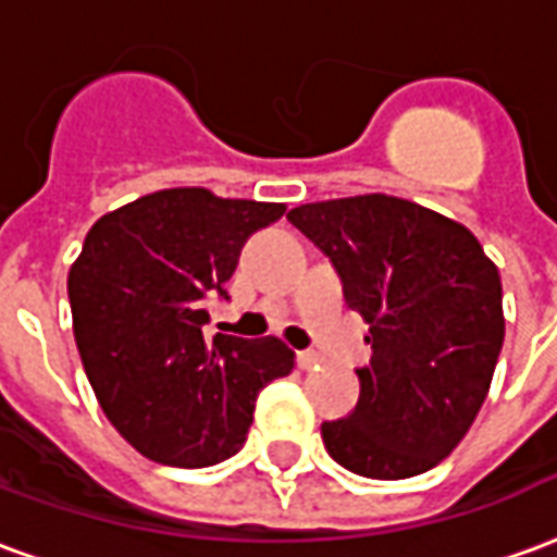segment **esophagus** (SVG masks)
I'll return each instance as SVG.
<instances>
[{"instance_id":"1","label":"esophagus","mask_w":557,"mask_h":557,"mask_svg":"<svg viewBox=\"0 0 557 557\" xmlns=\"http://www.w3.org/2000/svg\"><path fill=\"white\" fill-rule=\"evenodd\" d=\"M319 363H322L319 351H298V367L301 370H319Z\"/></svg>"}]
</instances>
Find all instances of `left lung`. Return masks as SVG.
<instances>
[{
    "label": "left lung",
    "mask_w": 557,
    "mask_h": 557,
    "mask_svg": "<svg viewBox=\"0 0 557 557\" xmlns=\"http://www.w3.org/2000/svg\"><path fill=\"white\" fill-rule=\"evenodd\" d=\"M292 226L331 259L373 358L361 397L322 442L361 478L403 480L466 438L502 355V277L471 232L438 211L367 194L292 208Z\"/></svg>",
    "instance_id": "left-lung-1"
}]
</instances>
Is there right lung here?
<instances>
[{
    "label": "right lung",
    "instance_id": "1",
    "mask_svg": "<svg viewBox=\"0 0 557 557\" xmlns=\"http://www.w3.org/2000/svg\"><path fill=\"white\" fill-rule=\"evenodd\" d=\"M280 202L172 187L103 214L67 274L83 370L103 414L139 454L206 468L242 450L259 391L289 375L277 337H208V301Z\"/></svg>",
    "mask_w": 557,
    "mask_h": 557
}]
</instances>
